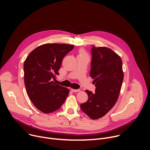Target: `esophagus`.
I'll return each mask as SVG.
<instances>
[{
	"label": "esophagus",
	"instance_id": "obj_1",
	"mask_svg": "<svg viewBox=\"0 0 150 150\" xmlns=\"http://www.w3.org/2000/svg\"><path fill=\"white\" fill-rule=\"evenodd\" d=\"M71 91H72V92H80V89H71Z\"/></svg>",
	"mask_w": 150,
	"mask_h": 150
}]
</instances>
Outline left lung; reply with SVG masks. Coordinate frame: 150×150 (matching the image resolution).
Here are the masks:
<instances>
[{"label":"left lung","mask_w":150,"mask_h":150,"mask_svg":"<svg viewBox=\"0 0 150 150\" xmlns=\"http://www.w3.org/2000/svg\"><path fill=\"white\" fill-rule=\"evenodd\" d=\"M90 75L94 80L96 92L86 90L88 100L80 105L82 111L92 119L106 114L115 104L123 80L120 57L107 47H91Z\"/></svg>","instance_id":"left-lung-1"}]
</instances>
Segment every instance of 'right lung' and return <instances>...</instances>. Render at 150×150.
I'll return each instance as SVG.
<instances>
[{"mask_svg":"<svg viewBox=\"0 0 150 150\" xmlns=\"http://www.w3.org/2000/svg\"><path fill=\"white\" fill-rule=\"evenodd\" d=\"M74 45L45 44L38 47L27 57L24 64V83L28 96L34 106L49 114L59 109L69 89L52 81L60 69L62 59Z\"/></svg>","mask_w":150,"mask_h":150,"instance_id":"1","label":"right lung"}]
</instances>
